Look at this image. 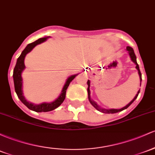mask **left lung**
I'll list each match as a JSON object with an SVG mask.
<instances>
[{
    "instance_id": "left-lung-1",
    "label": "left lung",
    "mask_w": 155,
    "mask_h": 155,
    "mask_svg": "<svg viewBox=\"0 0 155 155\" xmlns=\"http://www.w3.org/2000/svg\"><path fill=\"white\" fill-rule=\"evenodd\" d=\"M127 50L128 51V53H129V54H130V58H131V59H132V61L134 62V63L136 64V67L135 68H136V69H137V71H138V74H139V76H140V84H141V81H142V77H141V73H140V69H139L138 64L137 63V61H136V56H135V52H134L133 48H132V47L127 46ZM90 83H91V82H90V81L88 80L87 81V85H88V87H87L88 99H89L90 102H91V104L93 105V106L94 107L96 108V110H98V111L101 112V113H118V112L122 111V110H125V109L128 108L129 107H130V105L132 104V102H133V101H135L136 98H137V96H138L139 93H140V90H139L138 92H137V94H136V96H135V98H134L133 99H132V101H131L127 105V106L124 107H123V108H121V109H119V110H117V109H110V110H104V109L100 108L99 106H98V105L95 102V101H93V100H91V91H90V86H91V85H90Z\"/></svg>"
}]
</instances>
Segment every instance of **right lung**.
<instances>
[{
  "label": "right lung",
  "mask_w": 155,
  "mask_h": 155,
  "mask_svg": "<svg viewBox=\"0 0 155 155\" xmlns=\"http://www.w3.org/2000/svg\"><path fill=\"white\" fill-rule=\"evenodd\" d=\"M48 37H42V38H40L39 40H36L35 42L28 44V45L25 47L24 50L22 51L20 57L18 58L16 65H15L14 71H13V79H14L15 90V92H16L17 95H18V98H20V101L24 104L25 106L29 109V110L37 112V113L51 111V110H55L56 108L58 107L59 105L63 102L64 98H65L66 91H67L71 81H72L75 77H76V76H77L78 75V74L73 75V76H70L68 79H67V81H66V83L63 87V89H62V93L60 94V96H59V98H57V99H56L55 101H53L51 103H42L41 104L35 105L33 104L29 103L28 101H27L26 100H25V98H24V96H23V90H22V83H23V80H22V76H21L22 72H23V71L25 68V64H24L25 57V55H26L28 52H30L37 45L45 42V40H47V38H48Z\"/></svg>",
  "instance_id": "right-lung-1"
}]
</instances>
